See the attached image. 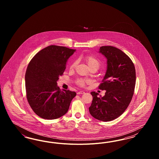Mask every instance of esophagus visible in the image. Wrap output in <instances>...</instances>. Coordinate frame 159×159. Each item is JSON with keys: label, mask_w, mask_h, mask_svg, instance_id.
<instances>
[{"label": "esophagus", "mask_w": 159, "mask_h": 159, "mask_svg": "<svg viewBox=\"0 0 159 159\" xmlns=\"http://www.w3.org/2000/svg\"><path fill=\"white\" fill-rule=\"evenodd\" d=\"M83 93H84V92H83V91H79V92H78L77 93V95L83 94Z\"/></svg>", "instance_id": "esophagus-1"}]
</instances>
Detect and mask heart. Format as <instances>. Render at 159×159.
<instances>
[{
    "instance_id": "1",
    "label": "heart",
    "mask_w": 159,
    "mask_h": 159,
    "mask_svg": "<svg viewBox=\"0 0 159 159\" xmlns=\"http://www.w3.org/2000/svg\"><path fill=\"white\" fill-rule=\"evenodd\" d=\"M83 59L89 68L93 67V68H97L98 70L100 66L99 61L93 55H85L83 57ZM76 64H77L76 61H73L70 66V68L73 69L75 68L76 67ZM88 82V80H84L83 79H79L76 81V83L80 86H84L85 85V84Z\"/></svg>"
}]
</instances>
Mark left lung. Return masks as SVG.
<instances>
[{
	"instance_id": "1",
	"label": "left lung",
	"mask_w": 159,
	"mask_h": 159,
	"mask_svg": "<svg viewBox=\"0 0 159 159\" xmlns=\"http://www.w3.org/2000/svg\"><path fill=\"white\" fill-rule=\"evenodd\" d=\"M99 53L107 60V69L99 89L106 90L104 97L91 92L93 99L89 113L96 119L111 121L128 108L134 95L136 72L133 62L120 49L111 46L100 47Z\"/></svg>"
}]
</instances>
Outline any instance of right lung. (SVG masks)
I'll return each mask as SVG.
<instances>
[{"label": "right lung", "mask_w": 159, "mask_h": 159, "mask_svg": "<svg viewBox=\"0 0 159 159\" xmlns=\"http://www.w3.org/2000/svg\"><path fill=\"white\" fill-rule=\"evenodd\" d=\"M75 51L50 45L36 53L29 62L25 76L26 96L33 111L41 118L53 120L64 116L76 97L75 92L61 91L57 86L67 61Z\"/></svg>", "instance_id": "add662e5"}]
</instances>
